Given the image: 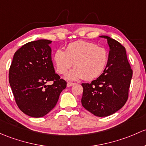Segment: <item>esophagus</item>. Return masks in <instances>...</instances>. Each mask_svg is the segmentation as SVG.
I'll return each mask as SVG.
<instances>
[{
    "mask_svg": "<svg viewBox=\"0 0 146 146\" xmlns=\"http://www.w3.org/2000/svg\"><path fill=\"white\" fill-rule=\"evenodd\" d=\"M75 83H73V82H68V83H67V87H71V86H73L74 85Z\"/></svg>",
    "mask_w": 146,
    "mask_h": 146,
    "instance_id": "esophagus-1",
    "label": "esophagus"
}]
</instances>
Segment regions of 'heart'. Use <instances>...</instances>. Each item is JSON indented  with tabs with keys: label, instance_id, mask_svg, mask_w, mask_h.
Listing matches in <instances>:
<instances>
[{
	"label": "heart",
	"instance_id": "1",
	"mask_svg": "<svg viewBox=\"0 0 146 146\" xmlns=\"http://www.w3.org/2000/svg\"><path fill=\"white\" fill-rule=\"evenodd\" d=\"M54 62L59 74L68 73L70 80L83 78L86 80L96 79L104 73L108 64L109 54L105 47L87 41H76L67 45L66 51L57 49L54 54Z\"/></svg>",
	"mask_w": 146,
	"mask_h": 146
}]
</instances>
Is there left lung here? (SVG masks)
<instances>
[{
    "label": "left lung",
    "instance_id": "8db88e82",
    "mask_svg": "<svg viewBox=\"0 0 146 146\" xmlns=\"http://www.w3.org/2000/svg\"><path fill=\"white\" fill-rule=\"evenodd\" d=\"M110 47L109 59L104 73L92 81L82 83V105L98 117H106L124 106L129 96L133 70L127 57L126 50L115 40L106 36Z\"/></svg>",
    "mask_w": 146,
    "mask_h": 146
}]
</instances>
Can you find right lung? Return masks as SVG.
Here are the masks:
<instances>
[{
    "label": "right lung",
    "instance_id": "obj_1",
    "mask_svg": "<svg viewBox=\"0 0 146 146\" xmlns=\"http://www.w3.org/2000/svg\"><path fill=\"white\" fill-rule=\"evenodd\" d=\"M51 40H38L21 46L15 53L9 82L19 108L33 117H43L56 106L66 82L55 73ZM52 82L51 85L48 82Z\"/></svg>",
    "mask_w": 146,
    "mask_h": 146
}]
</instances>
